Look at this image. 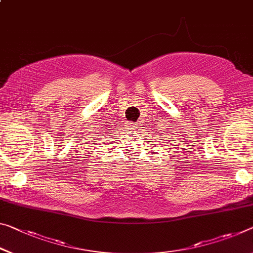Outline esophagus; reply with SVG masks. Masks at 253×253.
Returning <instances> with one entry per match:
<instances>
[{
  "mask_svg": "<svg viewBox=\"0 0 253 253\" xmlns=\"http://www.w3.org/2000/svg\"><path fill=\"white\" fill-rule=\"evenodd\" d=\"M125 127H126V129H128V130H134L135 128H136V126H135V124L134 123H131V122H129V123H127L126 125H125Z\"/></svg>",
  "mask_w": 253,
  "mask_h": 253,
  "instance_id": "34e87169",
  "label": "esophagus"
}]
</instances>
